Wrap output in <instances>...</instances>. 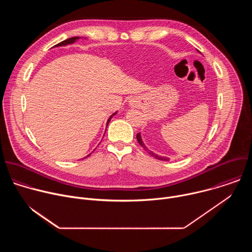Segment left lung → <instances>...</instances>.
Masks as SVG:
<instances>
[{
  "instance_id": "8db88e82",
  "label": "left lung",
  "mask_w": 252,
  "mask_h": 252,
  "mask_svg": "<svg viewBox=\"0 0 252 252\" xmlns=\"http://www.w3.org/2000/svg\"><path fill=\"white\" fill-rule=\"evenodd\" d=\"M136 139H137V141H138V143L139 145L141 146V148H143L145 149L147 152H148V154H150L152 157H154V158H158V159H159V160H168L169 158H164V157H159V156H158V155H156V154H154L153 152H151L150 150H148V148L145 146V143L142 142V140H141V136H140V132H138L137 134H136Z\"/></svg>"
}]
</instances>
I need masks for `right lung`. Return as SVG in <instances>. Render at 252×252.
<instances>
[{
  "label": "right lung",
  "instance_id": "obj_1",
  "mask_svg": "<svg viewBox=\"0 0 252 252\" xmlns=\"http://www.w3.org/2000/svg\"><path fill=\"white\" fill-rule=\"evenodd\" d=\"M80 39V37H73V38H69V39H66V40H64V41H63V42H61V43H59L58 45H56L55 47H61V46H65V45H68V44H73V43H75L77 40H79ZM117 113H115L113 116H115ZM113 116H111L110 117V119H109V121H107V123H106V126H107V125H109V123H110V121L112 120V118H113ZM106 130V129H105ZM92 154H90L89 156H91ZM89 156H87L86 158H88Z\"/></svg>",
  "mask_w": 252,
  "mask_h": 252
}]
</instances>
